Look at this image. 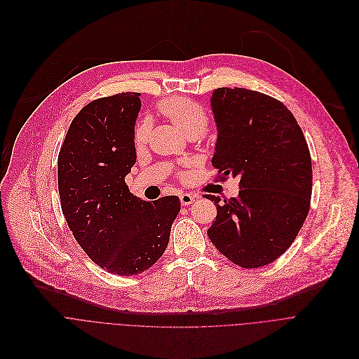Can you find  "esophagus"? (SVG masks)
<instances>
[{"mask_svg":"<svg viewBox=\"0 0 359 359\" xmlns=\"http://www.w3.org/2000/svg\"><path fill=\"white\" fill-rule=\"evenodd\" d=\"M196 199V195H194V194H189V192H185V194H181L180 195V201H181V203L182 205H191L194 201Z\"/></svg>","mask_w":359,"mask_h":359,"instance_id":"1","label":"esophagus"}]
</instances>
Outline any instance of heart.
I'll use <instances>...</instances> for the list:
<instances>
[{"label":"heart","instance_id":"obj_1","mask_svg":"<svg viewBox=\"0 0 359 359\" xmlns=\"http://www.w3.org/2000/svg\"><path fill=\"white\" fill-rule=\"evenodd\" d=\"M158 110L171 120L180 130H182L188 137H201L208 131L209 116L202 104L188 97H168L158 103ZM151 131V120L142 117L137 121L134 127V141L135 144H144L149 140Z\"/></svg>","mask_w":359,"mask_h":359}]
</instances>
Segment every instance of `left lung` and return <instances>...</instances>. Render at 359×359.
<instances>
[{"label": "left lung", "instance_id": "obj_1", "mask_svg": "<svg viewBox=\"0 0 359 359\" xmlns=\"http://www.w3.org/2000/svg\"><path fill=\"white\" fill-rule=\"evenodd\" d=\"M218 127L212 165L218 178H239L235 198L205 195L217 206L208 236L235 264L256 269L294 242L310 210L313 170L306 137L277 99L243 88L210 97Z\"/></svg>", "mask_w": 359, "mask_h": 359}]
</instances>
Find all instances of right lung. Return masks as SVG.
<instances>
[{"instance_id": "add662e5", "label": "right lung", "mask_w": 359, "mask_h": 359, "mask_svg": "<svg viewBox=\"0 0 359 359\" xmlns=\"http://www.w3.org/2000/svg\"><path fill=\"white\" fill-rule=\"evenodd\" d=\"M140 93L86 104L72 120L57 156V188L69 229L102 269L140 274L164 253L180 198L134 196L124 181L135 164L134 124Z\"/></svg>"}]
</instances>
